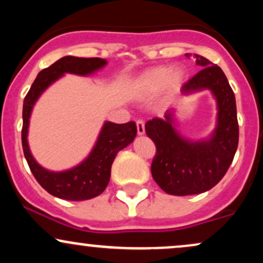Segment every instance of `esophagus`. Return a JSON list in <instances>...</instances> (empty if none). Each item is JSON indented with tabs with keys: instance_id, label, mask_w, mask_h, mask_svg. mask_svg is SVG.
<instances>
[{
	"instance_id": "34e87169",
	"label": "esophagus",
	"mask_w": 263,
	"mask_h": 263,
	"mask_svg": "<svg viewBox=\"0 0 263 263\" xmlns=\"http://www.w3.org/2000/svg\"><path fill=\"white\" fill-rule=\"evenodd\" d=\"M136 126H137V134L140 136L144 135V122L142 121V120H138V121L136 122Z\"/></svg>"
}]
</instances>
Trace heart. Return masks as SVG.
I'll use <instances>...</instances> for the list:
<instances>
[{
  "label": "heart",
  "mask_w": 263,
  "mask_h": 263,
  "mask_svg": "<svg viewBox=\"0 0 263 263\" xmlns=\"http://www.w3.org/2000/svg\"><path fill=\"white\" fill-rule=\"evenodd\" d=\"M184 80L180 69L172 70L170 66H157L142 73L134 84L136 95L140 98H151L164 89L167 98H173L179 92Z\"/></svg>",
  "instance_id": "1"
}]
</instances>
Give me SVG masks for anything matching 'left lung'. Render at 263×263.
<instances>
[{
    "label": "left lung",
    "mask_w": 263,
    "mask_h": 263,
    "mask_svg": "<svg viewBox=\"0 0 263 263\" xmlns=\"http://www.w3.org/2000/svg\"><path fill=\"white\" fill-rule=\"evenodd\" d=\"M190 57V54H185ZM201 70L182 86L183 95L210 90L216 100V126L208 138L192 141L176 129L174 108L164 119L146 122V134L157 153L151 172L153 179L171 195L200 194L215 186L230 167L238 144L236 101L220 66L194 54Z\"/></svg>",
    "instance_id": "obj_1"
}]
</instances>
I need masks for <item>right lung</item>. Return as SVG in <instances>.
I'll return each instance as SVG.
<instances>
[{
  "label": "right lung",
  "mask_w": 263,
  "mask_h": 263,
  "mask_svg": "<svg viewBox=\"0 0 263 263\" xmlns=\"http://www.w3.org/2000/svg\"><path fill=\"white\" fill-rule=\"evenodd\" d=\"M106 64V60L101 58L63 57L37 75L23 101V153L37 182L49 194L57 198L80 201L100 195L110 182L111 165L115 157L120 151L134 142L137 135V127L134 121L121 125L106 121L102 126L91 152L83 162L70 170L53 172L42 167L29 149L27 136L33 106L39 96L64 74L69 73L86 77L100 70Z\"/></svg>",
  "instance_id": "obj_1"
}]
</instances>
